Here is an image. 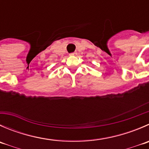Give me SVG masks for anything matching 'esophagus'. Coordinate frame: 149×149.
I'll list each match as a JSON object with an SVG mask.
<instances>
[{"mask_svg": "<svg viewBox=\"0 0 149 149\" xmlns=\"http://www.w3.org/2000/svg\"><path fill=\"white\" fill-rule=\"evenodd\" d=\"M76 54H77V52H75L70 53V56H76Z\"/></svg>", "mask_w": 149, "mask_h": 149, "instance_id": "1", "label": "esophagus"}]
</instances>
